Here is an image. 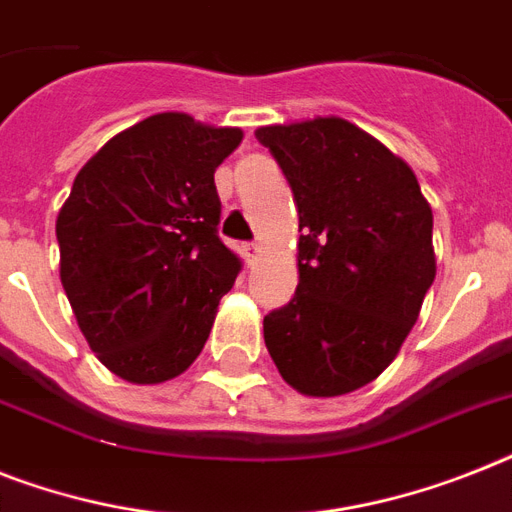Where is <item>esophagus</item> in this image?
Here are the masks:
<instances>
[{
	"mask_svg": "<svg viewBox=\"0 0 512 512\" xmlns=\"http://www.w3.org/2000/svg\"><path fill=\"white\" fill-rule=\"evenodd\" d=\"M257 257H260V244L257 242H247L244 244V260H247L249 265L255 263Z\"/></svg>",
	"mask_w": 512,
	"mask_h": 512,
	"instance_id": "obj_1",
	"label": "esophagus"
}]
</instances>
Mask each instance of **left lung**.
<instances>
[{
    "label": "left lung",
    "mask_w": 512,
    "mask_h": 512,
    "mask_svg": "<svg viewBox=\"0 0 512 512\" xmlns=\"http://www.w3.org/2000/svg\"><path fill=\"white\" fill-rule=\"evenodd\" d=\"M255 136L305 231L297 292L265 315V347L299 394H350L389 368L434 284L431 205L410 165L350 120L318 115Z\"/></svg>",
    "instance_id": "1"
}]
</instances>
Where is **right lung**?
<instances>
[{
	"label": "right lung",
	"mask_w": 512,
	"mask_h": 512,
	"mask_svg": "<svg viewBox=\"0 0 512 512\" xmlns=\"http://www.w3.org/2000/svg\"><path fill=\"white\" fill-rule=\"evenodd\" d=\"M242 139L157 112L78 170L54 226L60 281L99 363L123 381H170L205 347L242 270L218 239L215 191V168Z\"/></svg>",
	"instance_id": "add662e5"
}]
</instances>
